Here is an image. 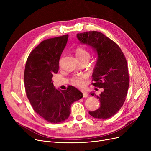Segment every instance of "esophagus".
<instances>
[{"instance_id": "obj_1", "label": "esophagus", "mask_w": 151, "mask_h": 151, "mask_svg": "<svg viewBox=\"0 0 151 151\" xmlns=\"http://www.w3.org/2000/svg\"><path fill=\"white\" fill-rule=\"evenodd\" d=\"M82 92H83V93L84 97H87L88 96V93L86 91H82Z\"/></svg>"}]
</instances>
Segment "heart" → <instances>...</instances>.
Returning a JSON list of instances; mask_svg holds the SVG:
<instances>
[{
    "instance_id": "heart-1",
    "label": "heart",
    "mask_w": 151,
    "mask_h": 151,
    "mask_svg": "<svg viewBox=\"0 0 151 151\" xmlns=\"http://www.w3.org/2000/svg\"><path fill=\"white\" fill-rule=\"evenodd\" d=\"M75 54L79 60L90 59V54L83 47H78L75 49ZM71 82L73 85L76 87H81L84 84V77L82 76H74L71 78Z\"/></svg>"
}]
</instances>
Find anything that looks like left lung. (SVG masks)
<instances>
[{
	"label": "left lung",
	"mask_w": 151,
	"mask_h": 151,
	"mask_svg": "<svg viewBox=\"0 0 151 151\" xmlns=\"http://www.w3.org/2000/svg\"><path fill=\"white\" fill-rule=\"evenodd\" d=\"M77 38L97 51L98 59L92 84L104 89L100 95L91 93L99 99L100 106L89 113L99 119H108L119 111L127 94L130 80L125 55L114 42L100 32L77 34Z\"/></svg>",
	"instance_id": "8db88e82"
}]
</instances>
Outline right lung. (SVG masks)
<instances>
[{"mask_svg": "<svg viewBox=\"0 0 151 151\" xmlns=\"http://www.w3.org/2000/svg\"><path fill=\"white\" fill-rule=\"evenodd\" d=\"M68 35L43 40L27 58L24 81L26 96L35 111L47 122L59 124L67 119L71 105L81 99V92L68 86L66 90L55 89L52 78L59 71V60Z\"/></svg>", "mask_w": 151, "mask_h": 151, "instance_id": "obj_1", "label": "right lung"}]
</instances>
